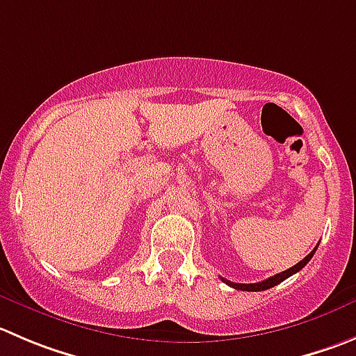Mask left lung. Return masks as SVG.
Returning a JSON list of instances; mask_svg holds the SVG:
<instances>
[{
  "label": "left lung",
  "instance_id": "obj_1",
  "mask_svg": "<svg viewBox=\"0 0 356 356\" xmlns=\"http://www.w3.org/2000/svg\"><path fill=\"white\" fill-rule=\"evenodd\" d=\"M316 248H318V246H316ZM316 248H314L313 252L309 253V255L304 257V259L300 260L299 264H296V266L290 267V269L283 270V273H277V274H274V276L267 277V280H264V282H259V283H234V282H229V280H225V277H222V282L227 283V285H229V286H232V289L243 290V292H262V290L273 289V286H276V285H280V283H282V282H285L286 277H290V276H292V274L299 273V270L302 269V267L306 266V264L309 262L311 259H313V255H314V252H316Z\"/></svg>",
  "mask_w": 356,
  "mask_h": 356
}]
</instances>
